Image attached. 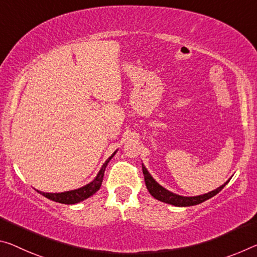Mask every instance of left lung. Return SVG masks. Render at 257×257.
Listing matches in <instances>:
<instances>
[{
    "label": "left lung",
    "instance_id": "8db88e82",
    "mask_svg": "<svg viewBox=\"0 0 257 257\" xmlns=\"http://www.w3.org/2000/svg\"><path fill=\"white\" fill-rule=\"evenodd\" d=\"M142 169H143V174H144V178H145V184H146V189L149 190L150 194L152 195L153 198H156L157 200L169 203V205L176 206V207H190V206H195L199 205L203 201L208 200V199L213 198L214 195H216L219 191H222V189L225 186L229 181H226L223 185H221L217 189H215L213 191H210L208 193L205 194H200V195H194V197H184V195H180L172 192V191L165 189L164 186H161L159 183L154 180L152 177V175L149 173V170L146 169V167L142 164Z\"/></svg>",
    "mask_w": 257,
    "mask_h": 257
}]
</instances>
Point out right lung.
Listing matches in <instances>:
<instances>
[{
    "label": "right lung",
    "mask_w": 257,
    "mask_h": 257,
    "mask_svg": "<svg viewBox=\"0 0 257 257\" xmlns=\"http://www.w3.org/2000/svg\"><path fill=\"white\" fill-rule=\"evenodd\" d=\"M116 152H117V150L107 159L106 161L104 162V165L101 166V168L98 172V174H97V176L93 178V181L88 183L87 185L80 187V189L65 191V192H59V193L41 192V191H39V190H36V192H39L40 194H42L43 197L50 199V200H52V201L65 203V205H74V203L83 201V200H85V199H88L89 197H91V195L95 194L97 191L100 189L101 182H103V177H104L105 168H106V166L109 162V160H111V159L115 156Z\"/></svg>",
    "instance_id": "1"
}]
</instances>
